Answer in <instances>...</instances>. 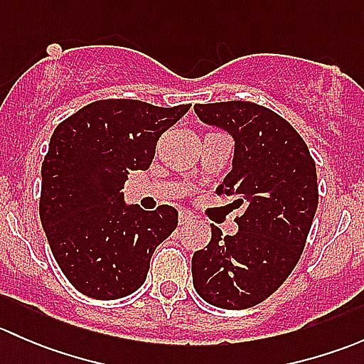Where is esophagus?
I'll list each match as a JSON object with an SVG mask.
<instances>
[{
	"instance_id": "esophagus-1",
	"label": "esophagus",
	"mask_w": 364,
	"mask_h": 364,
	"mask_svg": "<svg viewBox=\"0 0 364 364\" xmlns=\"http://www.w3.org/2000/svg\"><path fill=\"white\" fill-rule=\"evenodd\" d=\"M192 222H193V216L190 215L188 211H181V213H179V225H181V227H188Z\"/></svg>"
}]
</instances>
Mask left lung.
Wrapping results in <instances>:
<instances>
[{"label": "left lung", "mask_w": 364, "mask_h": 364, "mask_svg": "<svg viewBox=\"0 0 364 364\" xmlns=\"http://www.w3.org/2000/svg\"><path fill=\"white\" fill-rule=\"evenodd\" d=\"M203 123L234 139L232 171L216 193L245 205L237 232L193 253V287L205 303L245 310L267 299L296 267L318 204L315 161L291 123L252 102L197 104Z\"/></svg>", "instance_id": "left-lung-1"}]
</instances>
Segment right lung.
Instances as JSON below:
<instances>
[{
  "instance_id": "right-lung-1",
  "label": "right lung",
  "mask_w": 364,
  "mask_h": 364,
  "mask_svg": "<svg viewBox=\"0 0 364 364\" xmlns=\"http://www.w3.org/2000/svg\"><path fill=\"white\" fill-rule=\"evenodd\" d=\"M190 105L98 100L54 130L42 164L40 220L58 266L93 299H119L146 282L153 252L178 227V211L127 204L130 171H146L156 142Z\"/></svg>"
}]
</instances>
